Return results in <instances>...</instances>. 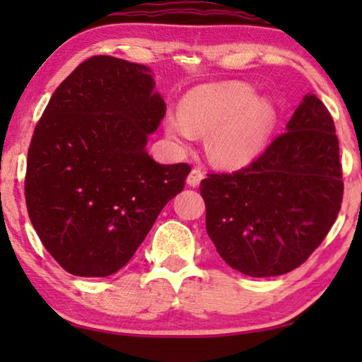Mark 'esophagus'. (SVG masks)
Here are the masks:
<instances>
[{"instance_id": "esophagus-1", "label": "esophagus", "mask_w": 362, "mask_h": 362, "mask_svg": "<svg viewBox=\"0 0 362 362\" xmlns=\"http://www.w3.org/2000/svg\"><path fill=\"white\" fill-rule=\"evenodd\" d=\"M202 177H204V173H202L201 168H192L189 176H187V186H191V187L199 186Z\"/></svg>"}]
</instances>
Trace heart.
<instances>
[{
  "mask_svg": "<svg viewBox=\"0 0 362 362\" xmlns=\"http://www.w3.org/2000/svg\"><path fill=\"white\" fill-rule=\"evenodd\" d=\"M276 123L269 98L255 97L245 82L206 83L187 93L182 112L166 117V136L187 150L199 133H209L207 155L216 165L242 168L262 155Z\"/></svg>",
  "mask_w": 362,
  "mask_h": 362,
  "instance_id": "b5f03b06",
  "label": "heart"
}]
</instances>
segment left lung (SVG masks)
<instances>
[{"mask_svg": "<svg viewBox=\"0 0 362 362\" xmlns=\"http://www.w3.org/2000/svg\"><path fill=\"white\" fill-rule=\"evenodd\" d=\"M334 122L310 93L262 155L201 181L206 230L222 260L249 276L284 275L313 254L343 201Z\"/></svg>", "mask_w": 362, "mask_h": 362, "instance_id": "1", "label": "left lung"}]
</instances>
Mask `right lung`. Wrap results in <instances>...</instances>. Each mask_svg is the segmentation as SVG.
Returning <instances> with one entry per match:
<instances>
[{
  "label": "right lung",
  "mask_w": 362,
  "mask_h": 362,
  "mask_svg": "<svg viewBox=\"0 0 362 362\" xmlns=\"http://www.w3.org/2000/svg\"><path fill=\"white\" fill-rule=\"evenodd\" d=\"M150 69L112 56L77 66L52 93L28 150L29 219L54 260L77 276L128 264L191 166L160 165L148 135L166 113Z\"/></svg>",
  "instance_id": "obj_1"
}]
</instances>
